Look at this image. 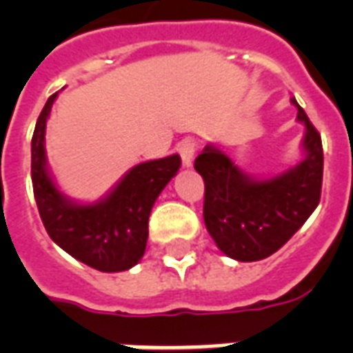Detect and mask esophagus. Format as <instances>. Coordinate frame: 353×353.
Segmentation results:
<instances>
[{"instance_id": "esophagus-1", "label": "esophagus", "mask_w": 353, "mask_h": 353, "mask_svg": "<svg viewBox=\"0 0 353 353\" xmlns=\"http://www.w3.org/2000/svg\"><path fill=\"white\" fill-rule=\"evenodd\" d=\"M196 150H198V143L194 141L192 137H187L183 139L181 143L177 144V152L181 155V161H183V166H190L192 165V159L194 155H196Z\"/></svg>"}]
</instances>
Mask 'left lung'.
Wrapping results in <instances>:
<instances>
[{
  "mask_svg": "<svg viewBox=\"0 0 353 353\" xmlns=\"http://www.w3.org/2000/svg\"><path fill=\"white\" fill-rule=\"evenodd\" d=\"M296 106V121L306 126L304 159L271 177H252L234 161L207 144L194 161L205 181L203 220L221 252L238 262H256L276 252L321 201L323 143L306 112Z\"/></svg>",
  "mask_w": 353,
  "mask_h": 353,
  "instance_id": "left-lung-1",
  "label": "left lung"
}]
</instances>
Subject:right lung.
<instances>
[{"mask_svg":"<svg viewBox=\"0 0 353 353\" xmlns=\"http://www.w3.org/2000/svg\"><path fill=\"white\" fill-rule=\"evenodd\" d=\"M57 97L47 99L30 143V177L43 227L79 262L102 273L128 271L143 258L152 207L179 170L181 157L174 154L135 165L95 203L73 201L58 190L47 168L46 126Z\"/></svg>","mask_w":353,"mask_h":353,"instance_id":"obj_1","label":"right lung"}]
</instances>
